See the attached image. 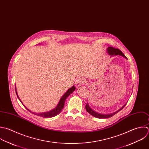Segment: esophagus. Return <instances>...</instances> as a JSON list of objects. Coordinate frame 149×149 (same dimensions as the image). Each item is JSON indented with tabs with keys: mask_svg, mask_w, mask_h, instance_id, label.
I'll use <instances>...</instances> for the list:
<instances>
[{
	"mask_svg": "<svg viewBox=\"0 0 149 149\" xmlns=\"http://www.w3.org/2000/svg\"><path fill=\"white\" fill-rule=\"evenodd\" d=\"M86 82V80L84 78H79L77 80L76 82H75V86L77 88H78L79 86H81L82 85H83L84 84H85Z\"/></svg>",
	"mask_w": 149,
	"mask_h": 149,
	"instance_id": "1",
	"label": "esophagus"
}]
</instances>
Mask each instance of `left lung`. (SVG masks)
Masks as SVG:
<instances>
[{"mask_svg": "<svg viewBox=\"0 0 149 149\" xmlns=\"http://www.w3.org/2000/svg\"><path fill=\"white\" fill-rule=\"evenodd\" d=\"M107 52L108 53L111 55V56H116V55H120V56H123L124 57L127 58L123 54V53L118 49H116V48H114V47H109L107 48ZM126 105V104H125ZM125 105H124L123 107H122L120 110H118V111H117L116 112L114 113H111V114H100V113H97L96 111H95L94 110H93L89 106V104L87 103L86 104V106H85V108H86V110L87 111L88 113H89L91 115L93 116V117H96V118H110V117H113L114 115H115L116 113H117L118 112H119L120 110H121L125 106Z\"/></svg>", "mask_w": 149, "mask_h": 149, "instance_id": "8db88e82", "label": "left lung"}]
</instances>
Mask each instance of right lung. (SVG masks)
I'll return each mask as SVG.
<instances>
[{
    "label": "right lung",
    "instance_id": "add662e5",
    "mask_svg": "<svg viewBox=\"0 0 149 149\" xmlns=\"http://www.w3.org/2000/svg\"><path fill=\"white\" fill-rule=\"evenodd\" d=\"M15 93H16V95H17V96L18 97V99H19V100L21 102L20 99L19 98L18 95H17V90H16V88H15ZM75 90V88L74 86H72L71 88H70L64 95L63 96L61 97L58 104L57 105V106L53 109V110L49 111H47V112H45V113H35L33 112H32L31 111H30L29 109H28L22 103L23 106L27 109V110H28L29 112H31V113L32 114H34L36 116H40V117H43V118H51V117H53L56 116H57V114H58L61 111V110H63V107H64V103H65V100L68 97V96L71 93H72ZM22 103V102H21Z\"/></svg>",
    "mask_w": 149,
    "mask_h": 149
}]
</instances>
